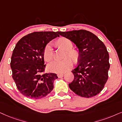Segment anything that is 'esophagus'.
I'll return each instance as SVG.
<instances>
[{
    "label": "esophagus",
    "instance_id": "esophagus-1",
    "mask_svg": "<svg viewBox=\"0 0 122 122\" xmlns=\"http://www.w3.org/2000/svg\"><path fill=\"white\" fill-rule=\"evenodd\" d=\"M64 74L62 73V74H57V76L58 78H62V77H63V76H64Z\"/></svg>",
    "mask_w": 122,
    "mask_h": 122
}]
</instances>
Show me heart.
Returning <instances> with one entry per match:
<instances>
[{
	"instance_id": "heart-1",
	"label": "heart",
	"mask_w": 122,
	"mask_h": 122,
	"mask_svg": "<svg viewBox=\"0 0 122 122\" xmlns=\"http://www.w3.org/2000/svg\"><path fill=\"white\" fill-rule=\"evenodd\" d=\"M58 44L60 47L66 51L65 57L70 56L73 60H76L78 54L74 50H72V43L70 40L65 38H62L58 41ZM43 56L46 61L49 62L52 59L53 56V50L51 43H48L44 48ZM73 62L70 58L67 57L62 61L54 60L48 65V69L51 72L55 73H62L71 68Z\"/></svg>"
}]
</instances>
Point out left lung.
<instances>
[{"instance_id": "obj_1", "label": "left lung", "mask_w": 122, "mask_h": 122, "mask_svg": "<svg viewBox=\"0 0 122 122\" xmlns=\"http://www.w3.org/2000/svg\"><path fill=\"white\" fill-rule=\"evenodd\" d=\"M57 33L72 41L79 50L78 64L71 71L74 79L69 84L71 90L86 98L100 93L108 79L110 68L105 44L96 35L85 30Z\"/></svg>"}]
</instances>
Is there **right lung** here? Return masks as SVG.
I'll return each instance as SVG.
<instances>
[{
    "mask_svg": "<svg viewBox=\"0 0 122 122\" xmlns=\"http://www.w3.org/2000/svg\"><path fill=\"white\" fill-rule=\"evenodd\" d=\"M57 32H34L23 37L13 51L10 61L12 78L20 93L33 99L48 95L53 89L56 74H43L46 67L43 51L57 37Z\"/></svg>",
    "mask_w": 122,
    "mask_h": 122,
    "instance_id": "1",
    "label": "right lung"
}]
</instances>
